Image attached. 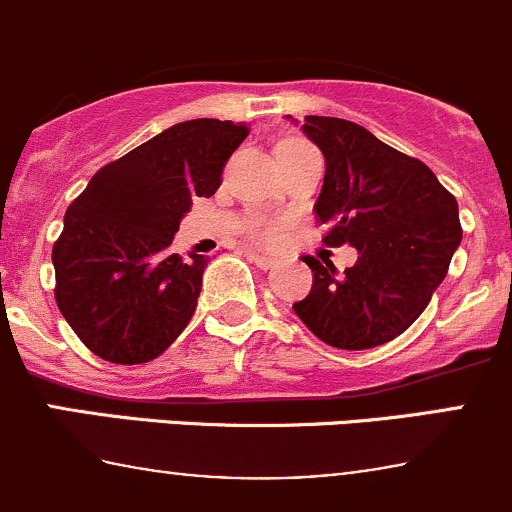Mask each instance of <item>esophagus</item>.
Here are the masks:
<instances>
[{
    "label": "esophagus",
    "instance_id": "esophagus-1",
    "mask_svg": "<svg viewBox=\"0 0 512 512\" xmlns=\"http://www.w3.org/2000/svg\"><path fill=\"white\" fill-rule=\"evenodd\" d=\"M247 257H250L252 262H255L260 270H272V267L277 265L275 257H267V255H260V252H247Z\"/></svg>",
    "mask_w": 512,
    "mask_h": 512
}]
</instances>
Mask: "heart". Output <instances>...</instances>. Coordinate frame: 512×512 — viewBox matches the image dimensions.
Instances as JSON below:
<instances>
[{
    "mask_svg": "<svg viewBox=\"0 0 512 512\" xmlns=\"http://www.w3.org/2000/svg\"><path fill=\"white\" fill-rule=\"evenodd\" d=\"M299 146H307V143L299 141V138H287V141H282L277 148H299ZM255 235L260 237V240H265V242H275V240H280L282 227L275 225V223H257L255 225Z\"/></svg>",
    "mask_w": 512,
    "mask_h": 512,
    "instance_id": "b5f03b06",
    "label": "heart"
}]
</instances>
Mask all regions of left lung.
Instances as JSON below:
<instances>
[{
  "instance_id": "obj_1",
  "label": "left lung",
  "mask_w": 512,
  "mask_h": 512,
  "mask_svg": "<svg viewBox=\"0 0 512 512\" xmlns=\"http://www.w3.org/2000/svg\"><path fill=\"white\" fill-rule=\"evenodd\" d=\"M302 133L327 163L314 205L329 225L324 242L359 257L342 275L332 260L304 257L314 285L292 309L329 347L374 349L404 334L446 277L463 237L458 203L428 165L359 123L307 116Z\"/></svg>"
}]
</instances>
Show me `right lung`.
Segmentation results:
<instances>
[{
  "instance_id": "1",
  "label": "right lung",
  "mask_w": 512,
  "mask_h": 512,
  "mask_svg": "<svg viewBox=\"0 0 512 512\" xmlns=\"http://www.w3.org/2000/svg\"><path fill=\"white\" fill-rule=\"evenodd\" d=\"M247 126L175 123L103 165L69 205L51 250L56 304L76 337L111 364H146L180 337L198 307L208 257L170 242L195 198L220 188Z\"/></svg>"
}]
</instances>
